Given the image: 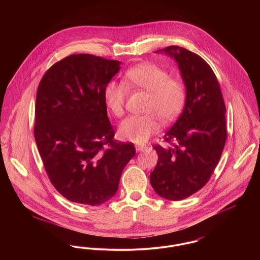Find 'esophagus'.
Listing matches in <instances>:
<instances>
[{
    "label": "esophagus",
    "instance_id": "esophagus-1",
    "mask_svg": "<svg viewBox=\"0 0 260 260\" xmlns=\"http://www.w3.org/2000/svg\"><path fill=\"white\" fill-rule=\"evenodd\" d=\"M145 145H140V144H136V152H139V151H142L145 149Z\"/></svg>",
    "mask_w": 260,
    "mask_h": 260
}]
</instances>
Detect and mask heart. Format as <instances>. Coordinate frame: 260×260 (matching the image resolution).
Listing matches in <instances>:
<instances>
[{"label": "heart", "instance_id": "obj_1", "mask_svg": "<svg viewBox=\"0 0 260 260\" xmlns=\"http://www.w3.org/2000/svg\"><path fill=\"white\" fill-rule=\"evenodd\" d=\"M125 83L149 93L145 106L147 114L129 116L120 124L119 134L125 140L144 143L164 123L173 121L182 110L186 99L184 85L171 79L169 72L154 63H142L125 73ZM127 87L123 82L111 80L104 88L107 107L117 117L124 114Z\"/></svg>", "mask_w": 260, "mask_h": 260}]
</instances>
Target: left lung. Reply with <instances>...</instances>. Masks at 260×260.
<instances>
[{
  "label": "left lung",
  "mask_w": 260,
  "mask_h": 260,
  "mask_svg": "<svg viewBox=\"0 0 260 260\" xmlns=\"http://www.w3.org/2000/svg\"><path fill=\"white\" fill-rule=\"evenodd\" d=\"M156 52L178 64L186 99L181 115L165 135L171 146H153L158 162L150 182L159 196L180 201L208 183L220 160L227 137L226 108L215 75L198 54L177 46Z\"/></svg>",
  "instance_id": "8db88e82"
}]
</instances>
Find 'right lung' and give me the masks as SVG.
I'll return each mask as SVG.
<instances>
[{"label": "right lung", "mask_w": 260, "mask_h": 260, "mask_svg": "<svg viewBox=\"0 0 260 260\" xmlns=\"http://www.w3.org/2000/svg\"><path fill=\"white\" fill-rule=\"evenodd\" d=\"M121 62L72 54L38 87L34 136L50 182L64 198L99 206L116 194L134 143L114 139L103 92Z\"/></svg>", "instance_id": "obj_1"}]
</instances>
